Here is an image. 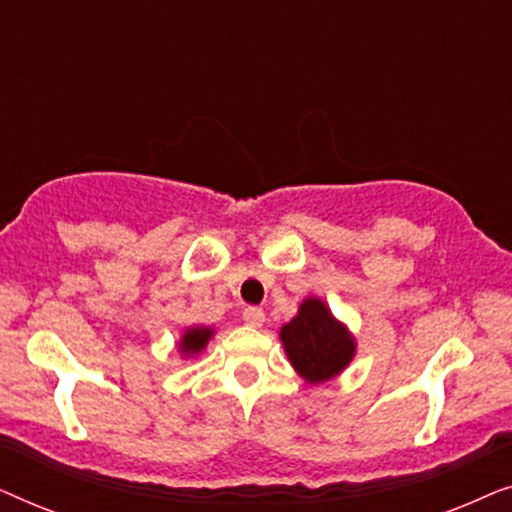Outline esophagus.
I'll list each match as a JSON object with an SVG mask.
<instances>
[{"instance_id":"1","label":"esophagus","mask_w":512,"mask_h":512,"mask_svg":"<svg viewBox=\"0 0 512 512\" xmlns=\"http://www.w3.org/2000/svg\"><path fill=\"white\" fill-rule=\"evenodd\" d=\"M244 324L247 326H254V328H261L263 321H265V312L261 310V307H247L242 314Z\"/></svg>"}]
</instances>
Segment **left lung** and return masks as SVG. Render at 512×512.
<instances>
[{
  "label": "left lung",
  "mask_w": 512,
  "mask_h": 512,
  "mask_svg": "<svg viewBox=\"0 0 512 512\" xmlns=\"http://www.w3.org/2000/svg\"><path fill=\"white\" fill-rule=\"evenodd\" d=\"M284 352L298 375L319 384L340 375L354 359L356 342L324 300L305 298L298 314L279 331Z\"/></svg>",
  "instance_id": "obj_1"
}]
</instances>
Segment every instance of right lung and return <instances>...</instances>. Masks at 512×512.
I'll return each mask as SVG.
<instances>
[{
  "mask_svg": "<svg viewBox=\"0 0 512 512\" xmlns=\"http://www.w3.org/2000/svg\"><path fill=\"white\" fill-rule=\"evenodd\" d=\"M214 331L207 326H193V328H186L184 335H181V342H179V352L184 356H195L200 354L202 349L207 347V342L212 340Z\"/></svg>",
  "mask_w": 512,
  "mask_h": 512,
  "instance_id": "1",
  "label": "right lung"
}]
</instances>
